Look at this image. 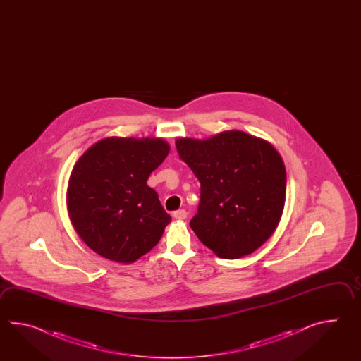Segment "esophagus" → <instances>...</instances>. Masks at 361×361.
<instances>
[{"label": "esophagus", "mask_w": 361, "mask_h": 361, "mask_svg": "<svg viewBox=\"0 0 361 361\" xmlns=\"http://www.w3.org/2000/svg\"><path fill=\"white\" fill-rule=\"evenodd\" d=\"M173 216H174L176 219H179V221H182V219H185V218H187V212H185L184 209H180V210H177V212H174V213H173Z\"/></svg>", "instance_id": "34e87169"}]
</instances>
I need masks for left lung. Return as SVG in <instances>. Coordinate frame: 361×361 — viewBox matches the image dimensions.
Here are the masks:
<instances>
[{"label":"left lung","mask_w":361,"mask_h":361,"mask_svg":"<svg viewBox=\"0 0 361 361\" xmlns=\"http://www.w3.org/2000/svg\"><path fill=\"white\" fill-rule=\"evenodd\" d=\"M178 154L201 185L199 210L190 222L218 257L253 253L276 230L286 195L284 162L269 142L244 131L176 140Z\"/></svg>","instance_id":"obj_1"}]
</instances>
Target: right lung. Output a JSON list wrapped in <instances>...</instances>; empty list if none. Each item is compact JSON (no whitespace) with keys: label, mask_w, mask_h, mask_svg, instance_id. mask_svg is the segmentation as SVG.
I'll list each match as a JSON object with an SVG mask.
<instances>
[{"label":"right lung","mask_w":361,"mask_h":361,"mask_svg":"<svg viewBox=\"0 0 361 361\" xmlns=\"http://www.w3.org/2000/svg\"><path fill=\"white\" fill-rule=\"evenodd\" d=\"M169 151L164 139L112 137L77 160L67 190L68 214L95 253L133 263L157 245L171 216L147 179Z\"/></svg>","instance_id":"obj_1"}]
</instances>
